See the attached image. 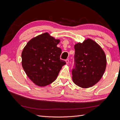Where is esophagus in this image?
<instances>
[{"mask_svg":"<svg viewBox=\"0 0 120 120\" xmlns=\"http://www.w3.org/2000/svg\"><path fill=\"white\" fill-rule=\"evenodd\" d=\"M66 61L67 64H68V63H69V60H68V59H67V60H66Z\"/></svg>","mask_w":120,"mask_h":120,"instance_id":"1","label":"esophagus"}]
</instances>
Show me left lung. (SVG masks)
I'll list each match as a JSON object with an SVG mask.
<instances>
[{
	"instance_id": "8db88e82",
	"label": "left lung",
	"mask_w": 120,
	"mask_h": 120,
	"mask_svg": "<svg viewBox=\"0 0 120 120\" xmlns=\"http://www.w3.org/2000/svg\"><path fill=\"white\" fill-rule=\"evenodd\" d=\"M75 49L72 80L81 88L92 87L100 80L106 70L105 53L97 42L90 38L75 44Z\"/></svg>"
}]
</instances>
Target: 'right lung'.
Returning <instances> with one entry per match:
<instances>
[{
	"instance_id": "obj_1",
	"label": "right lung",
	"mask_w": 120,
	"mask_h": 120,
	"mask_svg": "<svg viewBox=\"0 0 120 120\" xmlns=\"http://www.w3.org/2000/svg\"><path fill=\"white\" fill-rule=\"evenodd\" d=\"M60 42L48 32L29 41L21 53L22 66L28 77L35 85L44 86L56 80L66 61L60 59Z\"/></svg>"
}]
</instances>
